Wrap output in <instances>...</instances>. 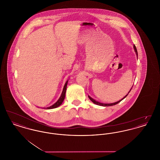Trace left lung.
<instances>
[{
  "label": "left lung",
  "instance_id": "obj_1",
  "mask_svg": "<svg viewBox=\"0 0 160 160\" xmlns=\"http://www.w3.org/2000/svg\"><path fill=\"white\" fill-rule=\"evenodd\" d=\"M134 50H135V52H136V55L137 56V57H138V53H137V48H136V47L135 46V45H134ZM132 88H131V89H132ZM131 89H130V91H129V92L128 93V94L129 93V92L131 91ZM128 94L127 95H125L122 99H121V100H119V101H117V102H113V103H110V104H105V103H101V102H98V101H97L96 100H95V99H93L92 98H91L89 95H88V97H89V98L91 99V101H92L94 104H97V105H98V106H104V107H107V106H114V105H116V104H118L119 102H120L121 101H122V99H124L127 95H128Z\"/></svg>",
  "mask_w": 160,
  "mask_h": 160
}]
</instances>
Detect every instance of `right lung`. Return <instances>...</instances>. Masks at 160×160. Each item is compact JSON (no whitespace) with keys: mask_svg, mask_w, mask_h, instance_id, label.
Returning a JSON list of instances; mask_svg holds the SVG:
<instances>
[{"mask_svg":"<svg viewBox=\"0 0 160 160\" xmlns=\"http://www.w3.org/2000/svg\"><path fill=\"white\" fill-rule=\"evenodd\" d=\"M68 82V80L67 81V82L65 83V85H64V87H63V91H62V94H61V97H60L59 99H58V100L57 101V102H55L53 105H52V106H51L48 107H46L47 109H52V108H56V107L61 106V104H62V103L63 102V100L65 99V93H66V91H67V86Z\"/></svg>","mask_w":160,"mask_h":160,"instance_id":"right-lung-1","label":"right lung"}]
</instances>
